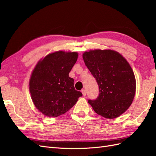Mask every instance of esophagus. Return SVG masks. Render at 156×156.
I'll use <instances>...</instances> for the list:
<instances>
[{
	"instance_id": "34e87169",
	"label": "esophagus",
	"mask_w": 156,
	"mask_h": 156,
	"mask_svg": "<svg viewBox=\"0 0 156 156\" xmlns=\"http://www.w3.org/2000/svg\"><path fill=\"white\" fill-rule=\"evenodd\" d=\"M82 93H83V96H86V94H87V92H86V90L84 89H83L82 90Z\"/></svg>"
}]
</instances>
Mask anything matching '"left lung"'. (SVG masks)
<instances>
[{"mask_svg":"<svg viewBox=\"0 0 156 156\" xmlns=\"http://www.w3.org/2000/svg\"><path fill=\"white\" fill-rule=\"evenodd\" d=\"M83 58L99 86L98 98L88 101L94 111L108 119L123 114L132 103L136 90L129 64L119 53L110 49L84 52Z\"/></svg>","mask_w":156,"mask_h":156,"instance_id":"1","label":"left lung"}]
</instances>
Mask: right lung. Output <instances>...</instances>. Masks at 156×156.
Instances as JSON below:
<instances>
[{"label": "right lung", "mask_w": 156, "mask_h": 156, "mask_svg": "<svg viewBox=\"0 0 156 156\" xmlns=\"http://www.w3.org/2000/svg\"><path fill=\"white\" fill-rule=\"evenodd\" d=\"M76 52L56 51L36 66L29 82L31 98L42 114L57 117L72 108L83 96L74 88L69 73L76 62Z\"/></svg>", "instance_id": "obj_1"}]
</instances>
